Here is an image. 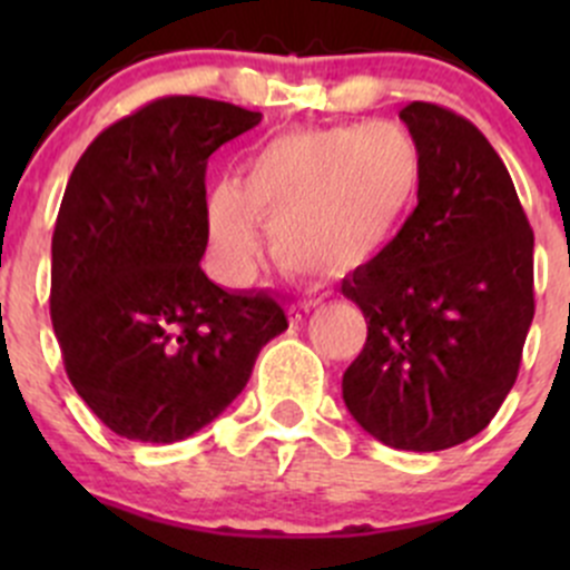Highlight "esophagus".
<instances>
[{
  "label": "esophagus",
  "mask_w": 570,
  "mask_h": 570,
  "mask_svg": "<svg viewBox=\"0 0 570 570\" xmlns=\"http://www.w3.org/2000/svg\"><path fill=\"white\" fill-rule=\"evenodd\" d=\"M320 303H322V297H317V295L303 297V301H297V303H289V317L292 320H303L306 314H312L314 308L320 306Z\"/></svg>",
  "instance_id": "1"
}]
</instances>
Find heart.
<instances>
[{
	"label": "heart",
	"mask_w": 570,
	"mask_h": 570,
	"mask_svg": "<svg viewBox=\"0 0 570 570\" xmlns=\"http://www.w3.org/2000/svg\"><path fill=\"white\" fill-rule=\"evenodd\" d=\"M422 184L416 140L396 126L284 131L256 146L239 184L206 200L212 264L245 284L262 253L258 223L289 273H347L400 232Z\"/></svg>",
	"instance_id": "obj_1"
}]
</instances>
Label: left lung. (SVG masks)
<instances>
[{"mask_svg": "<svg viewBox=\"0 0 570 570\" xmlns=\"http://www.w3.org/2000/svg\"><path fill=\"white\" fill-rule=\"evenodd\" d=\"M400 118L422 154L419 204L342 281L370 320L342 396L386 446L439 452L485 430L519 377L534 237L513 178L471 120L428 101Z\"/></svg>", "mask_w": 570, "mask_h": 570, "instance_id": "8db88e82", "label": "left lung"}]
</instances>
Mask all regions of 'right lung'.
<instances>
[{"instance_id":"1","label":"right lung","mask_w":570,"mask_h":570,"mask_svg":"<svg viewBox=\"0 0 570 570\" xmlns=\"http://www.w3.org/2000/svg\"><path fill=\"white\" fill-rule=\"evenodd\" d=\"M262 112L165 96L101 131L68 178L51 237V325L68 381L112 433L174 444L220 416L289 327L264 292L200 269L206 163Z\"/></svg>"}]
</instances>
